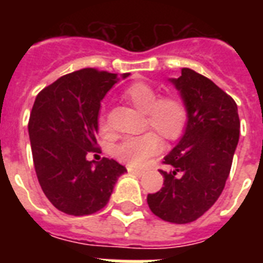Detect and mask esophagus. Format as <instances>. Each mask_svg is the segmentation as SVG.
Segmentation results:
<instances>
[{
	"instance_id": "34e87169",
	"label": "esophagus",
	"mask_w": 263,
	"mask_h": 263,
	"mask_svg": "<svg viewBox=\"0 0 263 263\" xmlns=\"http://www.w3.org/2000/svg\"><path fill=\"white\" fill-rule=\"evenodd\" d=\"M128 172L132 173V175H136V176H142L143 175V171H140V169H135V168H131V166H128Z\"/></svg>"
}]
</instances>
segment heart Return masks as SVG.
I'll return each mask as SVG.
<instances>
[{
	"mask_svg": "<svg viewBox=\"0 0 263 263\" xmlns=\"http://www.w3.org/2000/svg\"><path fill=\"white\" fill-rule=\"evenodd\" d=\"M125 98L146 113L147 125L154 128L165 139H176L183 134L188 121V110L183 99L175 95L158 97V91L150 84L138 82L124 91ZM101 132L107 129L106 120L102 115L98 119ZM162 143L160 136L154 132H147L140 136L125 138L115 147V156L129 166H142L148 158L161 152Z\"/></svg>",
	"mask_w": 263,
	"mask_h": 263,
	"instance_id": "1",
	"label": "heart"
}]
</instances>
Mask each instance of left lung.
Masks as SVG:
<instances>
[{"label":"left lung","mask_w":263,"mask_h":263,"mask_svg":"<svg viewBox=\"0 0 263 263\" xmlns=\"http://www.w3.org/2000/svg\"><path fill=\"white\" fill-rule=\"evenodd\" d=\"M169 82L180 92L188 121L175 147L164 157V187L148 194V208L175 224L192 222L220 198L240 134L237 105L212 80L183 68Z\"/></svg>","instance_id":"left-lung-1"}]
</instances>
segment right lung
<instances>
[{
	"mask_svg": "<svg viewBox=\"0 0 263 263\" xmlns=\"http://www.w3.org/2000/svg\"><path fill=\"white\" fill-rule=\"evenodd\" d=\"M83 68L57 79L35 98L28 121L32 160L46 198L60 212L87 216L109 202L117 179L127 172L117 161H87L97 147L101 101L120 79Z\"/></svg>",
	"mask_w": 263,
	"mask_h": 263,
	"instance_id": "right-lung-1",
	"label": "right lung"
}]
</instances>
